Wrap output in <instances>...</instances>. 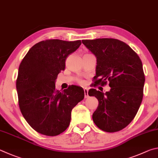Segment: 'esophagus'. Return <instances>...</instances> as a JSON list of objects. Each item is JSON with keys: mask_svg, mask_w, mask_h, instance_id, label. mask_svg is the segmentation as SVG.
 Segmentation results:
<instances>
[{"mask_svg": "<svg viewBox=\"0 0 158 158\" xmlns=\"http://www.w3.org/2000/svg\"><path fill=\"white\" fill-rule=\"evenodd\" d=\"M84 93H85V98H88V96H89V95H88V89H87V88H85L84 89Z\"/></svg>", "mask_w": 158, "mask_h": 158, "instance_id": "1", "label": "esophagus"}]
</instances>
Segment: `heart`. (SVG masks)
I'll return each instance as SVG.
<instances>
[{
    "label": "heart",
    "mask_w": 158,
    "mask_h": 158,
    "mask_svg": "<svg viewBox=\"0 0 158 158\" xmlns=\"http://www.w3.org/2000/svg\"><path fill=\"white\" fill-rule=\"evenodd\" d=\"M79 82H80V83H81V84H83V83H84V82L82 81H80Z\"/></svg>",
    "instance_id": "heart-1"
}]
</instances>
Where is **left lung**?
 I'll return each mask as SVG.
<instances>
[{
  "label": "left lung",
  "mask_w": 158,
  "mask_h": 158,
  "mask_svg": "<svg viewBox=\"0 0 158 158\" xmlns=\"http://www.w3.org/2000/svg\"><path fill=\"white\" fill-rule=\"evenodd\" d=\"M96 57L94 85L109 82L111 89L103 93L90 89L98 106L92 118L98 128L114 132L128 125L142 103L145 76L142 62L128 44L112 38L82 40Z\"/></svg>",
  "instance_id": "left-lung-1"
}]
</instances>
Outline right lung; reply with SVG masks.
<instances>
[{
	"label": "right lung",
	"instance_id": "add662e5",
	"mask_svg": "<svg viewBox=\"0 0 158 158\" xmlns=\"http://www.w3.org/2000/svg\"><path fill=\"white\" fill-rule=\"evenodd\" d=\"M81 41L47 40L36 44L19 65L16 79L19 106L27 123L46 136H56L68 128L71 110L83 100L84 90L76 85L55 89V80L65 69L69 55Z\"/></svg>",
	"mask_w": 158,
	"mask_h": 158
}]
</instances>
